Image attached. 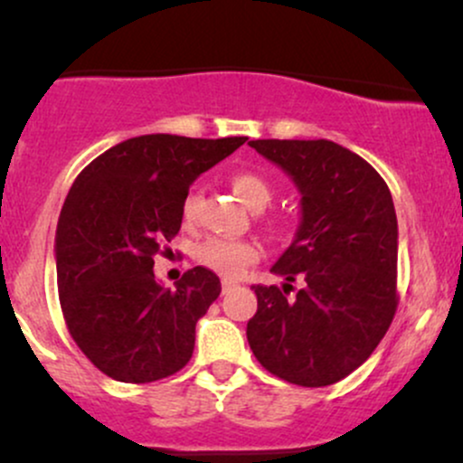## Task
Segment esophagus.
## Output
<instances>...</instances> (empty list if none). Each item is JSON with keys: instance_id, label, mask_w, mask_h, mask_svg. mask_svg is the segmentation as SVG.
I'll use <instances>...</instances> for the list:
<instances>
[{"instance_id": "esophagus-1", "label": "esophagus", "mask_w": 463, "mask_h": 463, "mask_svg": "<svg viewBox=\"0 0 463 463\" xmlns=\"http://www.w3.org/2000/svg\"><path fill=\"white\" fill-rule=\"evenodd\" d=\"M235 283H232V280H224V283H222V291H224V294H228V291L231 289H235Z\"/></svg>"}]
</instances>
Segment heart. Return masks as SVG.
<instances>
[{"label": "heart", "mask_w": 463, "mask_h": 463, "mask_svg": "<svg viewBox=\"0 0 463 463\" xmlns=\"http://www.w3.org/2000/svg\"><path fill=\"white\" fill-rule=\"evenodd\" d=\"M231 187L235 195L248 209L261 211L272 200V187H269L259 174L252 172H237L232 174ZM200 194L198 191H189L187 198L183 202V217L187 222L198 215ZM261 257V248L252 241H231V239H206L195 248V261L204 268L213 269L224 279H237L241 276L252 263L259 261Z\"/></svg>", "instance_id": "heart-1"}]
</instances>
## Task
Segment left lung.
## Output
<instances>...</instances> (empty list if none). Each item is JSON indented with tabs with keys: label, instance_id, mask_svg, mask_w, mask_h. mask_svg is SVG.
Segmentation results:
<instances>
[{
	"label": "left lung",
	"instance_id": "1",
	"mask_svg": "<svg viewBox=\"0 0 463 463\" xmlns=\"http://www.w3.org/2000/svg\"><path fill=\"white\" fill-rule=\"evenodd\" d=\"M300 191L294 241L272 265L276 285H254L246 335L279 379L333 385L379 346L396 313L398 222L385 180L359 154L326 139L248 141ZM298 278L294 299L286 296Z\"/></svg>",
	"mask_w": 463,
	"mask_h": 463
}]
</instances>
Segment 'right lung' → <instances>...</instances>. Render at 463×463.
Segmentation results:
<instances>
[{
  "mask_svg": "<svg viewBox=\"0 0 463 463\" xmlns=\"http://www.w3.org/2000/svg\"><path fill=\"white\" fill-rule=\"evenodd\" d=\"M246 137H132L99 154L69 189L56 228V279L73 342L121 383H152L187 365L195 322L217 300L220 279L189 269L169 289L154 257L183 224L194 180Z\"/></svg>",
  "mask_w": 463,
  "mask_h": 463,
  "instance_id": "add662e5",
  "label": "right lung"
}]
</instances>
